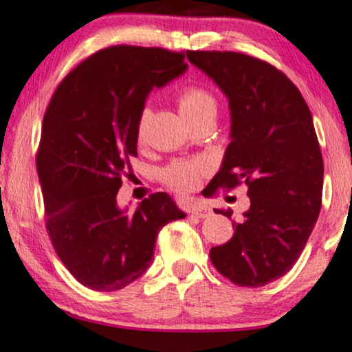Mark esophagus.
I'll return each mask as SVG.
<instances>
[{"mask_svg":"<svg viewBox=\"0 0 352 352\" xmlns=\"http://www.w3.org/2000/svg\"><path fill=\"white\" fill-rule=\"evenodd\" d=\"M192 214L199 216V218H208V216L213 214V210H211L208 205L199 204V205L192 206Z\"/></svg>","mask_w":352,"mask_h":352,"instance_id":"1","label":"esophagus"}]
</instances>
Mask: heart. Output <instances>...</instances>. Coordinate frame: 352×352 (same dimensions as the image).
I'll return each mask as SVG.
<instances>
[{
  "label": "heart",
  "mask_w": 352,
  "mask_h": 352,
  "mask_svg": "<svg viewBox=\"0 0 352 352\" xmlns=\"http://www.w3.org/2000/svg\"><path fill=\"white\" fill-rule=\"evenodd\" d=\"M177 107L187 123L199 120L206 115L218 113V104L208 91L200 86H189L182 89L177 98ZM148 120H151V109L146 107L139 115L136 136L139 141H144L147 131ZM204 173V165L200 162H176L163 171V181L168 187L177 192H189L195 189L200 182V176Z\"/></svg>",
  "instance_id": "obj_1"
}]
</instances>
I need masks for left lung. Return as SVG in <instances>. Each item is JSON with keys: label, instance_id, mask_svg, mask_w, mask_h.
Wrapping results in <instances>:
<instances>
[{"label": "left lung", "instance_id": "1", "mask_svg": "<svg viewBox=\"0 0 352 352\" xmlns=\"http://www.w3.org/2000/svg\"><path fill=\"white\" fill-rule=\"evenodd\" d=\"M187 59L229 100L230 142L211 189L243 181L250 197L232 239L211 248V263L240 287H263L293 267L320 213L324 160L311 110L267 62L221 51H187ZM214 213L230 218L232 210Z\"/></svg>", "mask_w": 352, "mask_h": 352}]
</instances>
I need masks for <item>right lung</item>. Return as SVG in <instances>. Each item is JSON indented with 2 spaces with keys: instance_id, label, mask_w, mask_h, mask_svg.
<instances>
[{
  "instance_id": "obj_1",
  "label": "right lung",
  "mask_w": 352,
  "mask_h": 352,
  "mask_svg": "<svg viewBox=\"0 0 352 352\" xmlns=\"http://www.w3.org/2000/svg\"><path fill=\"white\" fill-rule=\"evenodd\" d=\"M187 70L184 52L110 46L57 86L45 118L36 170L51 242L72 276L96 292L122 290L152 264L163 226L186 218L165 192L134 213L117 204L138 157V120L153 88Z\"/></svg>"
}]
</instances>
